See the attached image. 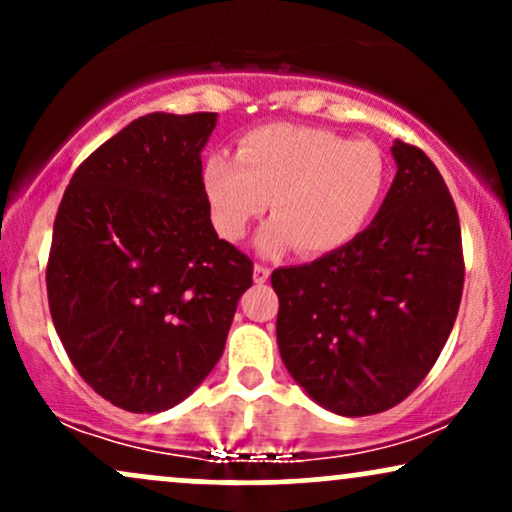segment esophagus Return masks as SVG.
Instances as JSON below:
<instances>
[{
  "label": "esophagus",
  "instance_id": "esophagus-1",
  "mask_svg": "<svg viewBox=\"0 0 512 512\" xmlns=\"http://www.w3.org/2000/svg\"><path fill=\"white\" fill-rule=\"evenodd\" d=\"M269 274H272V269L264 267V264H255V269H252V279H255V284H264V281L269 279Z\"/></svg>",
  "mask_w": 512,
  "mask_h": 512
}]
</instances>
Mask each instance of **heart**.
Listing matches in <instances>:
<instances>
[{"label": "heart", "mask_w": 512, "mask_h": 512, "mask_svg": "<svg viewBox=\"0 0 512 512\" xmlns=\"http://www.w3.org/2000/svg\"><path fill=\"white\" fill-rule=\"evenodd\" d=\"M202 180L221 238H243L269 202L274 219L257 236V248L276 255L296 245L301 255L317 257L363 231L383 197L387 163L370 142L274 122L238 139L236 161L209 156Z\"/></svg>", "instance_id": "obj_1"}]
</instances>
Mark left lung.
<instances>
[{
	"label": "left lung",
	"instance_id": "obj_1",
	"mask_svg": "<svg viewBox=\"0 0 512 512\" xmlns=\"http://www.w3.org/2000/svg\"><path fill=\"white\" fill-rule=\"evenodd\" d=\"M392 156L397 175L366 231L320 260L272 272L284 366L342 416L407 399L460 310L462 236L448 185L419 146L397 139Z\"/></svg>",
	"mask_w": 512,
	"mask_h": 512
}]
</instances>
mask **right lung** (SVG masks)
<instances>
[{"label": "right lung", "mask_w": 512, "mask_h": 512, "mask_svg": "<svg viewBox=\"0 0 512 512\" xmlns=\"http://www.w3.org/2000/svg\"><path fill=\"white\" fill-rule=\"evenodd\" d=\"M216 113H151L76 168L52 228L48 301L69 361L132 414L182 402L219 363L252 260L216 236L202 149Z\"/></svg>", "instance_id": "1"}]
</instances>
